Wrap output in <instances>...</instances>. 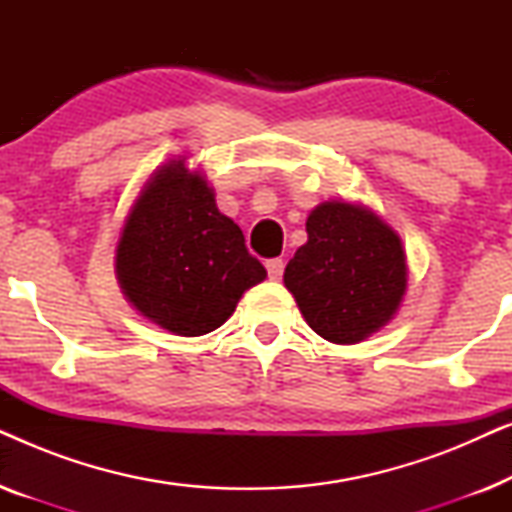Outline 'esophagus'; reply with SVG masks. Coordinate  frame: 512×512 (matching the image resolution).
I'll list each match as a JSON object with an SVG mask.
<instances>
[{
  "instance_id": "obj_1",
  "label": "esophagus",
  "mask_w": 512,
  "mask_h": 512,
  "mask_svg": "<svg viewBox=\"0 0 512 512\" xmlns=\"http://www.w3.org/2000/svg\"><path fill=\"white\" fill-rule=\"evenodd\" d=\"M265 268H268L270 279H279L284 275V261H282V258H270V261H265Z\"/></svg>"
}]
</instances>
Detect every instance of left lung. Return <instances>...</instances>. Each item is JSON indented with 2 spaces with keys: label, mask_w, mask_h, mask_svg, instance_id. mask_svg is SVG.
<instances>
[{
  "label": "left lung",
  "mask_w": 512,
  "mask_h": 512,
  "mask_svg": "<svg viewBox=\"0 0 512 512\" xmlns=\"http://www.w3.org/2000/svg\"><path fill=\"white\" fill-rule=\"evenodd\" d=\"M408 272L401 240L368 209L324 202L307 216V242L284 270L314 333L354 345L380 331L401 305Z\"/></svg>",
  "instance_id": "1"
}]
</instances>
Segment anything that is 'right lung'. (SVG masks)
<instances>
[{
	"mask_svg": "<svg viewBox=\"0 0 512 512\" xmlns=\"http://www.w3.org/2000/svg\"><path fill=\"white\" fill-rule=\"evenodd\" d=\"M123 293L153 324L195 338L219 328L242 293L263 282L235 221L207 181L172 160L144 186L116 249Z\"/></svg>",
	"mask_w": 512,
	"mask_h": 512,
	"instance_id": "add662e5",
	"label": "right lung"
}]
</instances>
